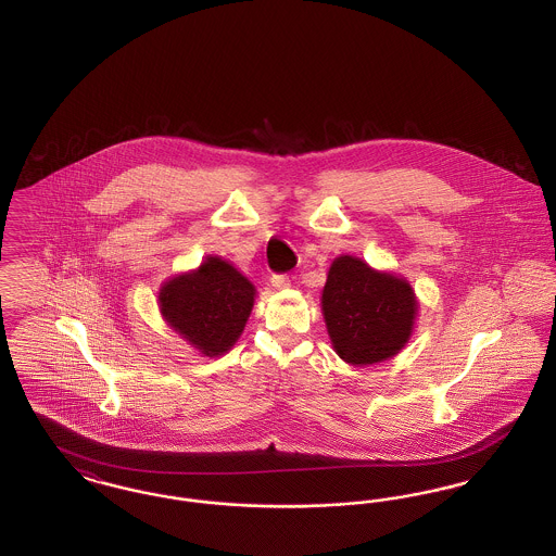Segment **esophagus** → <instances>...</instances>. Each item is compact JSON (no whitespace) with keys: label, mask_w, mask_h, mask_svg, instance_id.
Wrapping results in <instances>:
<instances>
[{"label":"esophagus","mask_w":556,"mask_h":556,"mask_svg":"<svg viewBox=\"0 0 556 556\" xmlns=\"http://www.w3.org/2000/svg\"><path fill=\"white\" fill-rule=\"evenodd\" d=\"M270 286H273V290H288L290 288V277L288 275H273Z\"/></svg>","instance_id":"34e87169"}]
</instances>
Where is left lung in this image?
<instances>
[{
	"label": "left lung",
	"instance_id": "obj_1",
	"mask_svg": "<svg viewBox=\"0 0 556 556\" xmlns=\"http://www.w3.org/2000/svg\"><path fill=\"white\" fill-rule=\"evenodd\" d=\"M320 311L338 356L348 365L369 367L394 358L408 344L419 300L404 277L342 254L329 266Z\"/></svg>",
	"mask_w": 556,
	"mask_h": 556
}]
</instances>
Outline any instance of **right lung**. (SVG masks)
<instances>
[{
    "mask_svg": "<svg viewBox=\"0 0 556 556\" xmlns=\"http://www.w3.org/2000/svg\"><path fill=\"white\" fill-rule=\"evenodd\" d=\"M254 283L220 256L166 279L159 291L160 315L202 356L227 354L254 308Z\"/></svg>",
    "mask_w": 556,
    "mask_h": 556,
    "instance_id": "right-lung-1",
    "label": "right lung"
}]
</instances>
